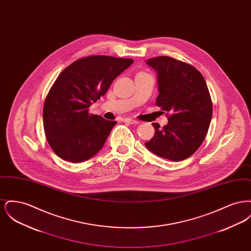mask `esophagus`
<instances>
[{"label":"esophagus","instance_id":"1","mask_svg":"<svg viewBox=\"0 0 251 251\" xmlns=\"http://www.w3.org/2000/svg\"><path fill=\"white\" fill-rule=\"evenodd\" d=\"M124 122H127V123H129V124H139V121L134 120H130V119L124 120Z\"/></svg>","mask_w":251,"mask_h":251}]
</instances>
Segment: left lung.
<instances>
[{"mask_svg":"<svg viewBox=\"0 0 251 251\" xmlns=\"http://www.w3.org/2000/svg\"><path fill=\"white\" fill-rule=\"evenodd\" d=\"M146 64L157 73L156 105L170 116L163 129L152 123L154 136L145 145L159 157L182 161L200 148L211 123L213 104L207 84L196 68L179 60L159 56Z\"/></svg>","mask_w":251,"mask_h":251,"instance_id":"8db88e82","label":"left lung"}]
</instances>
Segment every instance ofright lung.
Listing matches in <instances>:
<instances>
[{
    "mask_svg": "<svg viewBox=\"0 0 251 251\" xmlns=\"http://www.w3.org/2000/svg\"><path fill=\"white\" fill-rule=\"evenodd\" d=\"M132 63L129 58L95 55L77 60L60 73L43 107L44 131L56 155L80 163L101 150L117 121L90 115L88 108Z\"/></svg>",
    "mask_w": 251,
    "mask_h": 251,
    "instance_id": "right-lung-1",
    "label": "right lung"
}]
</instances>
